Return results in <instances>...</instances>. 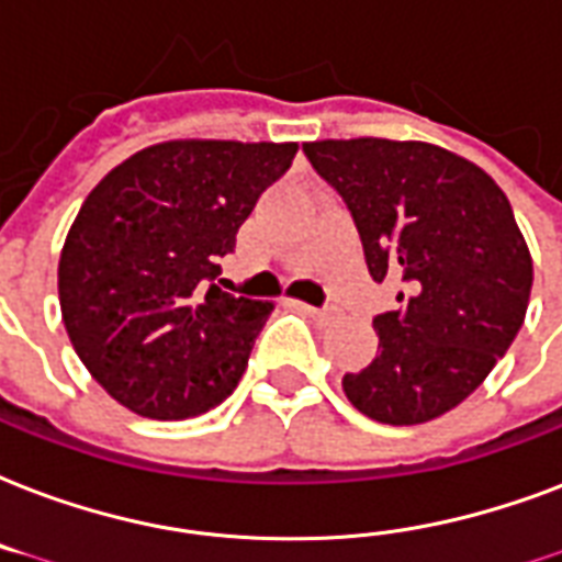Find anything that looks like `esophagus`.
<instances>
[{"label": "esophagus", "mask_w": 562, "mask_h": 562, "mask_svg": "<svg viewBox=\"0 0 562 562\" xmlns=\"http://www.w3.org/2000/svg\"><path fill=\"white\" fill-rule=\"evenodd\" d=\"M293 307L295 311L307 313V316H313V319H319V322L334 319V307H313V304H302V302H293Z\"/></svg>", "instance_id": "1"}]
</instances>
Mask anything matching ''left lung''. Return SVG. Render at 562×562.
Returning <instances> with one entry per match:
<instances>
[{
    "instance_id": "8db88e82",
    "label": "left lung",
    "mask_w": 562,
    "mask_h": 562,
    "mask_svg": "<svg viewBox=\"0 0 562 562\" xmlns=\"http://www.w3.org/2000/svg\"><path fill=\"white\" fill-rule=\"evenodd\" d=\"M349 207L372 281H402L378 313V355L342 375L363 416L419 425L458 407L516 340L533 263L513 207L484 169L430 143L302 146Z\"/></svg>"
}]
</instances>
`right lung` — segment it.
I'll return each mask as SVG.
<instances>
[{
    "instance_id": "right-lung-1",
    "label": "right lung",
    "mask_w": 562,
    "mask_h": 562,
    "mask_svg": "<svg viewBox=\"0 0 562 562\" xmlns=\"http://www.w3.org/2000/svg\"><path fill=\"white\" fill-rule=\"evenodd\" d=\"M295 149L160 143L85 199L60 251V313L81 363L128 411L187 419L234 393L272 304L225 293L220 258Z\"/></svg>"
}]
</instances>
